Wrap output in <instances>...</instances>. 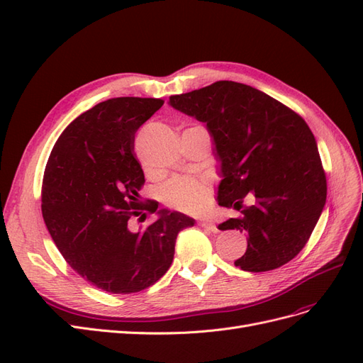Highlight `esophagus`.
Listing matches in <instances>:
<instances>
[{
	"mask_svg": "<svg viewBox=\"0 0 363 363\" xmlns=\"http://www.w3.org/2000/svg\"><path fill=\"white\" fill-rule=\"evenodd\" d=\"M200 225H201L203 228L211 230V232H218V227H216V224H215L213 221H208V219H201V221H200Z\"/></svg>",
	"mask_w": 363,
	"mask_h": 363,
	"instance_id": "obj_1",
	"label": "esophagus"
}]
</instances>
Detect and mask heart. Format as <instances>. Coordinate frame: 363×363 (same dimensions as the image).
Returning a JSON list of instances; mask_svg holds the SVG:
<instances>
[{
	"label": "heart",
	"mask_w": 363,
	"mask_h": 363,
	"mask_svg": "<svg viewBox=\"0 0 363 363\" xmlns=\"http://www.w3.org/2000/svg\"><path fill=\"white\" fill-rule=\"evenodd\" d=\"M164 201L186 213H200L212 200V189L206 182L191 177H177L163 189Z\"/></svg>",
	"instance_id": "heart-1"
}]
</instances>
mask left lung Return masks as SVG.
Returning a JSON list of instances; mask_svg holds the SVG:
<instances>
[{
	"mask_svg": "<svg viewBox=\"0 0 363 363\" xmlns=\"http://www.w3.org/2000/svg\"><path fill=\"white\" fill-rule=\"evenodd\" d=\"M175 111L204 123L213 139L219 177L216 200L240 211L219 230L247 235L245 255L235 265L250 272L280 268L309 240L327 196L315 136L304 119L255 87L216 82L169 96Z\"/></svg>",
	"mask_w": 363,
	"mask_h": 363,
	"instance_id": "left-lung-1",
	"label": "left lung"
}]
</instances>
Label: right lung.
I'll return each instance as SVG.
<instances>
[{
	"label": "right lung",
	"mask_w": 363,
	"mask_h": 363,
	"mask_svg": "<svg viewBox=\"0 0 363 363\" xmlns=\"http://www.w3.org/2000/svg\"><path fill=\"white\" fill-rule=\"evenodd\" d=\"M159 98L119 96L77 116L54 145L42 182V216L54 244L80 276L111 294L155 284L171 267L175 239L195 219L142 203L144 171L133 155L138 128ZM158 219L135 233L129 219Z\"/></svg>",
	"instance_id": "obj_1"
}]
</instances>
